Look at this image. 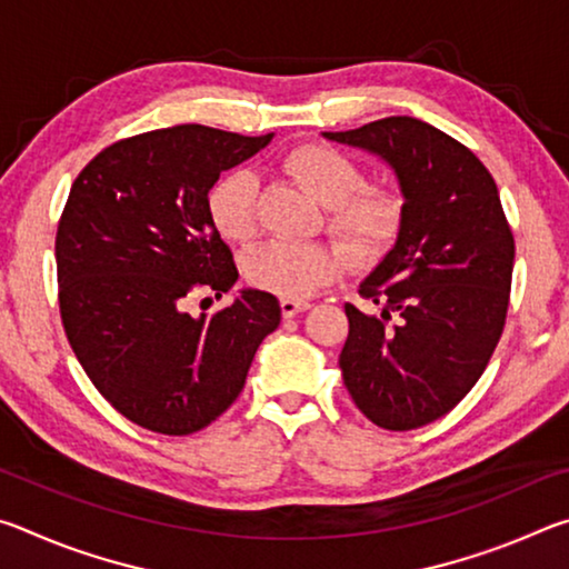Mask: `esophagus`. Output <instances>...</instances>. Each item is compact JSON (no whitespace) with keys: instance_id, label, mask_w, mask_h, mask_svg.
Wrapping results in <instances>:
<instances>
[{"instance_id":"obj_1","label":"esophagus","mask_w":569,"mask_h":569,"mask_svg":"<svg viewBox=\"0 0 569 569\" xmlns=\"http://www.w3.org/2000/svg\"><path fill=\"white\" fill-rule=\"evenodd\" d=\"M308 303L306 301H296V298H281V311H283V319H293L296 313L306 311Z\"/></svg>"}]
</instances>
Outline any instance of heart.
Instances as JSON below:
<instances>
[{"instance_id":"b5f03b06","label":"heart","mask_w":569,"mask_h":569,"mask_svg":"<svg viewBox=\"0 0 569 569\" xmlns=\"http://www.w3.org/2000/svg\"><path fill=\"white\" fill-rule=\"evenodd\" d=\"M283 168L329 208V228L361 253H377L397 238L403 203L397 190L366 188L361 170L326 146L291 150ZM210 220L233 243L258 233V178L236 170L220 178L208 196ZM346 248L333 243H288L271 240L246 256L243 276L250 286L281 298H306L349 268Z\"/></svg>"}]
</instances>
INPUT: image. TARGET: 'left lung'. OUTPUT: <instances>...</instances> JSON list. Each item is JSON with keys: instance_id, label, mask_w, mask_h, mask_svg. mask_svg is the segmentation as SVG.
<instances>
[{"instance_id": "1", "label": "left lung", "mask_w": 569, "mask_h": 569, "mask_svg": "<svg viewBox=\"0 0 569 569\" xmlns=\"http://www.w3.org/2000/svg\"><path fill=\"white\" fill-rule=\"evenodd\" d=\"M321 134L387 162L403 200L393 248L359 283L381 311L346 303L343 383L377 427H423L467 397L505 329L515 238L495 178L469 148L407 114Z\"/></svg>"}]
</instances>
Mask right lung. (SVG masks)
<instances>
[{"instance_id":"add662e5","label":"right lung","mask_w":569,"mask_h":569,"mask_svg":"<svg viewBox=\"0 0 569 569\" xmlns=\"http://www.w3.org/2000/svg\"><path fill=\"white\" fill-rule=\"evenodd\" d=\"M271 140L176 124L104 148L72 182L54 243L67 339L94 389L158 435L216 421L281 323L278 298L258 288L213 316L186 308L236 286L208 192Z\"/></svg>"}]
</instances>
